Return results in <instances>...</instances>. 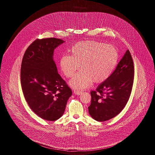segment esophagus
<instances>
[{"label": "esophagus", "mask_w": 155, "mask_h": 155, "mask_svg": "<svg viewBox=\"0 0 155 155\" xmlns=\"http://www.w3.org/2000/svg\"><path fill=\"white\" fill-rule=\"evenodd\" d=\"M74 94L77 95H80L81 94H82V92L80 91H74Z\"/></svg>", "instance_id": "1"}]
</instances>
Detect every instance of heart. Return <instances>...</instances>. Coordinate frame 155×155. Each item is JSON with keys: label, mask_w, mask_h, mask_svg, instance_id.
Masks as SVG:
<instances>
[{"label": "heart", "mask_w": 155, "mask_h": 155, "mask_svg": "<svg viewBox=\"0 0 155 155\" xmlns=\"http://www.w3.org/2000/svg\"><path fill=\"white\" fill-rule=\"evenodd\" d=\"M70 55L63 56L60 66L65 76L74 75L81 66L82 70L74 75L69 84L73 88L88 87L93 80L101 82L108 78L117 64L116 48L102 42L88 41L78 42L71 48Z\"/></svg>", "instance_id": "b5f03b06"}]
</instances>
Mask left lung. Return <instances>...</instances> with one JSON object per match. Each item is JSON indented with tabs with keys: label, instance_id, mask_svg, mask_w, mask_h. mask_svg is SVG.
I'll return each instance as SVG.
<instances>
[{
	"label": "left lung",
	"instance_id": "8db88e82",
	"mask_svg": "<svg viewBox=\"0 0 155 155\" xmlns=\"http://www.w3.org/2000/svg\"><path fill=\"white\" fill-rule=\"evenodd\" d=\"M134 63L128 50L125 52L113 73L92 91L90 116L97 121L114 117L125 107L131 93L134 81Z\"/></svg>",
	"mask_w": 155,
	"mask_h": 155
}]
</instances>
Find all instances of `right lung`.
Wrapping results in <instances>:
<instances>
[{"label": "right lung", "instance_id": "right-lung-1", "mask_svg": "<svg viewBox=\"0 0 155 155\" xmlns=\"http://www.w3.org/2000/svg\"><path fill=\"white\" fill-rule=\"evenodd\" d=\"M64 41L54 38L37 39L22 58L21 84L30 108L41 118L55 121L61 117L72 91L58 71L54 50Z\"/></svg>", "mask_w": 155, "mask_h": 155}]
</instances>
